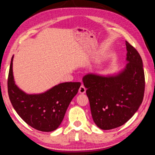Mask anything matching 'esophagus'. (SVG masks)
Masks as SVG:
<instances>
[{
	"mask_svg": "<svg viewBox=\"0 0 155 155\" xmlns=\"http://www.w3.org/2000/svg\"><path fill=\"white\" fill-rule=\"evenodd\" d=\"M78 92H79L80 94H84L86 92V88H85L83 85H81V87L79 88V90H78Z\"/></svg>",
	"mask_w": 155,
	"mask_h": 155,
	"instance_id": "obj_1",
	"label": "esophagus"
}]
</instances>
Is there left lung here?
<instances>
[{"instance_id": "obj_1", "label": "left lung", "mask_w": 155, "mask_h": 155, "mask_svg": "<svg viewBox=\"0 0 155 155\" xmlns=\"http://www.w3.org/2000/svg\"><path fill=\"white\" fill-rule=\"evenodd\" d=\"M126 45L127 63L122 70L110 75L90 73L83 77L93 121L105 130L126 124L143 101V61L134 47L127 41Z\"/></svg>"}]
</instances>
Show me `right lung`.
<instances>
[{"label":"right lung","mask_w":155,"mask_h":155,"mask_svg":"<svg viewBox=\"0 0 155 155\" xmlns=\"http://www.w3.org/2000/svg\"><path fill=\"white\" fill-rule=\"evenodd\" d=\"M13 58L14 56L7 81L12 106L21 119L33 128L42 132L55 130L62 122L71 101L77 94L81 83H62L41 94H27L14 81Z\"/></svg>","instance_id":"1"}]
</instances>
